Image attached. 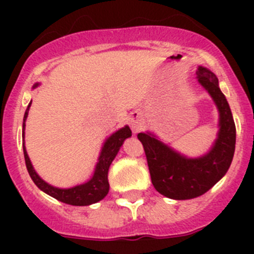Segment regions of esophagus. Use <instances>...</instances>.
Instances as JSON below:
<instances>
[{"instance_id":"obj_1","label":"esophagus","mask_w":254,"mask_h":254,"mask_svg":"<svg viewBox=\"0 0 254 254\" xmlns=\"http://www.w3.org/2000/svg\"><path fill=\"white\" fill-rule=\"evenodd\" d=\"M128 125L134 133L138 131H141V129L143 128V125H145V121H143V114L141 113L140 111L131 112L128 116Z\"/></svg>"}]
</instances>
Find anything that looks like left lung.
<instances>
[{
    "mask_svg": "<svg viewBox=\"0 0 254 254\" xmlns=\"http://www.w3.org/2000/svg\"><path fill=\"white\" fill-rule=\"evenodd\" d=\"M197 81L210 94L219 111V132L206 154L188 158L159 140L151 132L137 134L146 154L155 190L172 199H190L202 196L228 172L235 150V123L219 80L206 67L198 66Z\"/></svg>",
    "mask_w": 254,
    "mask_h": 254,
    "instance_id": "obj_1",
    "label": "left lung"
}]
</instances>
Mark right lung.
<instances>
[{"instance_id": "add662e5", "label": "right lung", "mask_w": 254, "mask_h": 254, "mask_svg": "<svg viewBox=\"0 0 254 254\" xmlns=\"http://www.w3.org/2000/svg\"><path fill=\"white\" fill-rule=\"evenodd\" d=\"M38 82L33 87L38 86ZM31 102L29 103L26 108L25 114H24V122H22V141L25 137V121L28 118L29 108H30ZM132 136V132L128 126H125L121 129L112 133L103 143L102 150H100L98 163L94 169V174L90 179L82 185L73 186L71 188H58L55 186L49 185L46 181L40 178L39 174L35 172L33 164H31L29 155L25 149V142H22V149H24V158H25L26 169L30 174L31 179L34 182L37 187L40 190H43L44 193L49 194L53 198L58 199L61 202L67 203L72 206H89L93 203L99 202L104 198L109 192V183H108V170L111 167L112 161L114 160L116 155L120 151L121 146L123 145L126 138Z\"/></svg>"}]
</instances>
